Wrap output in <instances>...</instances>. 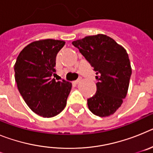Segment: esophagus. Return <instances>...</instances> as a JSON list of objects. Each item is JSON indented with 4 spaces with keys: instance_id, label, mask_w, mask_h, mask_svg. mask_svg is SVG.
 <instances>
[{
    "instance_id": "1",
    "label": "esophagus",
    "mask_w": 153,
    "mask_h": 153,
    "mask_svg": "<svg viewBox=\"0 0 153 153\" xmlns=\"http://www.w3.org/2000/svg\"><path fill=\"white\" fill-rule=\"evenodd\" d=\"M81 80V78H79V79H76V80H75V81H74V83H75V84H76V83H78L79 82V81Z\"/></svg>"
}]
</instances>
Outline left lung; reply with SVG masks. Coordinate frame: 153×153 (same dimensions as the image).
<instances>
[{
  "label": "left lung",
  "instance_id": "1",
  "mask_svg": "<svg viewBox=\"0 0 153 153\" xmlns=\"http://www.w3.org/2000/svg\"><path fill=\"white\" fill-rule=\"evenodd\" d=\"M97 72V92L87 100L96 116L109 117L121 106L132 74L126 51L104 34L88 36L72 42Z\"/></svg>",
  "mask_w": 153,
  "mask_h": 153
}]
</instances>
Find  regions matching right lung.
<instances>
[{"mask_svg": "<svg viewBox=\"0 0 153 153\" xmlns=\"http://www.w3.org/2000/svg\"><path fill=\"white\" fill-rule=\"evenodd\" d=\"M64 44L53 39L33 42L21 51L14 65L21 95L32 111L45 118L63 111L72 87L68 81L52 79L56 54Z\"/></svg>", "mask_w": 153, "mask_h": 153, "instance_id": "obj_1", "label": "right lung"}]
</instances>
